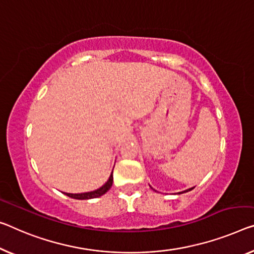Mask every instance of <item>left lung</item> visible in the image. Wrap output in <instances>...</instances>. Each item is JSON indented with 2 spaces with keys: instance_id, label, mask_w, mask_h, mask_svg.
Returning <instances> with one entry per match:
<instances>
[{
  "instance_id": "1",
  "label": "left lung",
  "mask_w": 254,
  "mask_h": 254,
  "mask_svg": "<svg viewBox=\"0 0 254 254\" xmlns=\"http://www.w3.org/2000/svg\"><path fill=\"white\" fill-rule=\"evenodd\" d=\"M193 190V189H190V190H184V192H189V190Z\"/></svg>"
}]
</instances>
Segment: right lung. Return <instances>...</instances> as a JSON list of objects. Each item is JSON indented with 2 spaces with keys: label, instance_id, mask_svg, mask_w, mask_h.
<instances>
[{
  "label": "right lung",
  "instance_id": "1",
  "mask_svg": "<svg viewBox=\"0 0 254 254\" xmlns=\"http://www.w3.org/2000/svg\"><path fill=\"white\" fill-rule=\"evenodd\" d=\"M112 182H114V176H112V174H111L110 177H109V181L105 183L102 187H100L99 190H93V192L80 193V194H71V193H64V194L71 198H76V200H89V198H95V197L102 196L103 194L107 193L108 190L111 189Z\"/></svg>",
  "mask_w": 254,
  "mask_h": 254
}]
</instances>
